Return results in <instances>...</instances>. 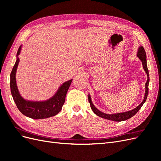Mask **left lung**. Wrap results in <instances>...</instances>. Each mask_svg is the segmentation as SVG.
<instances>
[{
    "label": "left lung",
    "mask_w": 161,
    "mask_h": 161,
    "mask_svg": "<svg viewBox=\"0 0 161 161\" xmlns=\"http://www.w3.org/2000/svg\"><path fill=\"white\" fill-rule=\"evenodd\" d=\"M137 56L138 57L139 59L141 60L142 63V66L144 71L146 72L147 75V81L145 84V95L144 99L142 101V103H141L138 106L136 107V108H134L132 110H130L128 111H125V112H122V113H118V114H105L103 112H101L99 111L98 109L96 108L94 106V105L92 104V102L91 101V98L90 95H89V101L91 105V109L94 113L101 118H103L106 119H109L111 121H125L127 120L130 118H131V117H133L136 113L140 109V108H142V106L143 104L145 103L146 100L147 99V96L148 94V84H149V81H150V78H149V74H148V67H147V54H146L145 50L144 49L143 46H140L138 47V50L137 52Z\"/></svg>",
    "instance_id": "1"
}]
</instances>
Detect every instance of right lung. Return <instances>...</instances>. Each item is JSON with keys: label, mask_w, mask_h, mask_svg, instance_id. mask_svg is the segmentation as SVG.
Listing matches in <instances>:
<instances>
[{"label": "right lung", "mask_w": 161, "mask_h": 161, "mask_svg": "<svg viewBox=\"0 0 161 161\" xmlns=\"http://www.w3.org/2000/svg\"><path fill=\"white\" fill-rule=\"evenodd\" d=\"M21 47H19L17 53V60L11 73L10 87L13 100L18 109L28 118L35 119H45L57 115L62 110L65 102L66 95L72 79L64 82L58 89L56 93L49 99L42 101H33L26 100L21 97L18 90L16 82V72L19 62V55Z\"/></svg>", "instance_id": "obj_1"}]
</instances>
